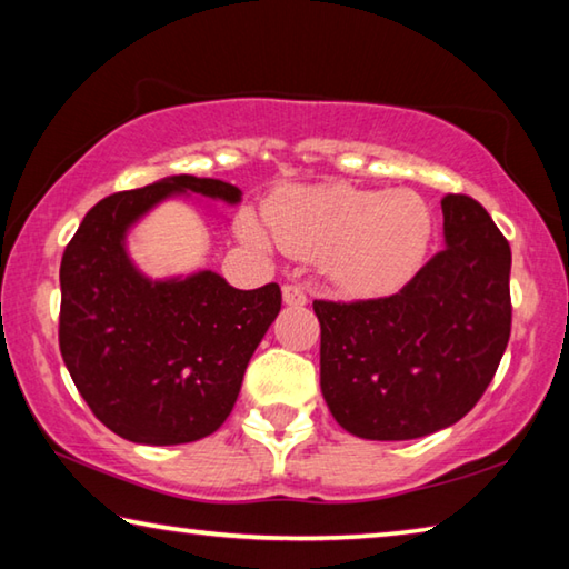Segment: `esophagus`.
I'll return each instance as SVG.
<instances>
[{"label": "esophagus", "mask_w": 569, "mask_h": 569, "mask_svg": "<svg viewBox=\"0 0 569 569\" xmlns=\"http://www.w3.org/2000/svg\"><path fill=\"white\" fill-rule=\"evenodd\" d=\"M283 303L288 306H306L308 303V296L301 286L296 283H286L283 286Z\"/></svg>", "instance_id": "obj_1"}]
</instances>
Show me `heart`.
<instances>
[{"label": "heart", "mask_w": 569, "mask_h": 569, "mask_svg": "<svg viewBox=\"0 0 569 569\" xmlns=\"http://www.w3.org/2000/svg\"><path fill=\"white\" fill-rule=\"evenodd\" d=\"M266 220L286 253L323 258L331 281L351 296L393 291L419 266L431 236L429 206L411 190L296 188L268 206ZM243 233L250 246H268L256 223Z\"/></svg>", "instance_id": "1"}]
</instances>
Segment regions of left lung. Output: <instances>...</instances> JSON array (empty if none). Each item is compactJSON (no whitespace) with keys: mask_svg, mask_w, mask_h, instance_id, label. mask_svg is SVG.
Masks as SVG:
<instances>
[{"mask_svg":"<svg viewBox=\"0 0 569 569\" xmlns=\"http://www.w3.org/2000/svg\"><path fill=\"white\" fill-rule=\"evenodd\" d=\"M445 250L399 293L313 301L321 391L353 437L419 439L451 427L495 379L512 331V250L475 198H441Z\"/></svg>","mask_w":569,"mask_h":569,"instance_id":"1","label":"left lung"}]
</instances>
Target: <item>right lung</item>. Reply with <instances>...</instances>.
<instances>
[{
	"label": "right lung",
	"instance_id": "1",
	"mask_svg": "<svg viewBox=\"0 0 569 569\" xmlns=\"http://www.w3.org/2000/svg\"><path fill=\"white\" fill-rule=\"evenodd\" d=\"M178 192L238 203L230 182L162 178L102 198L60 266V351L94 417L134 445H188L228 419L281 288L228 286L213 271L150 281L124 250L128 228Z\"/></svg>",
	"mask_w": 569,
	"mask_h": 569
}]
</instances>
